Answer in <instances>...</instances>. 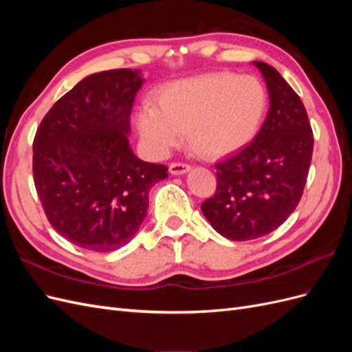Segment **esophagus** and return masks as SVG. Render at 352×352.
<instances>
[{"label": "esophagus", "mask_w": 352, "mask_h": 352, "mask_svg": "<svg viewBox=\"0 0 352 352\" xmlns=\"http://www.w3.org/2000/svg\"><path fill=\"white\" fill-rule=\"evenodd\" d=\"M189 168H190V166L186 163H172L168 166V170L172 175H184V173L189 172Z\"/></svg>", "instance_id": "obj_1"}]
</instances>
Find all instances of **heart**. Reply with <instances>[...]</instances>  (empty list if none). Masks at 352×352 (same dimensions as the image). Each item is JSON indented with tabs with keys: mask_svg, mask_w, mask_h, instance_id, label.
<instances>
[{
	"mask_svg": "<svg viewBox=\"0 0 352 352\" xmlns=\"http://www.w3.org/2000/svg\"><path fill=\"white\" fill-rule=\"evenodd\" d=\"M265 110V92L251 76L211 73L170 83L157 105L144 104L136 127L146 150L166 155L188 133L190 146L207 157L241 150L257 133Z\"/></svg>",
	"mask_w": 352,
	"mask_h": 352,
	"instance_id": "heart-1",
	"label": "heart"
}]
</instances>
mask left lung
<instances>
[{"instance_id": "left-lung-1", "label": "left lung", "mask_w": 352, "mask_h": 352, "mask_svg": "<svg viewBox=\"0 0 352 352\" xmlns=\"http://www.w3.org/2000/svg\"><path fill=\"white\" fill-rule=\"evenodd\" d=\"M270 109L254 141L216 164V194L201 204L216 232L232 241L267 235L301 199L313 155V131L301 98L279 72L254 61Z\"/></svg>"}]
</instances>
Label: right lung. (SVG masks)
Here are the masks:
<instances>
[{"instance_id": "1", "label": "right lung", "mask_w": 352, "mask_h": 352, "mask_svg": "<svg viewBox=\"0 0 352 352\" xmlns=\"http://www.w3.org/2000/svg\"><path fill=\"white\" fill-rule=\"evenodd\" d=\"M140 70L94 73L52 105L34 140V182L51 226L80 248L109 252L146 216L150 189L167 167L129 146Z\"/></svg>"}]
</instances>
